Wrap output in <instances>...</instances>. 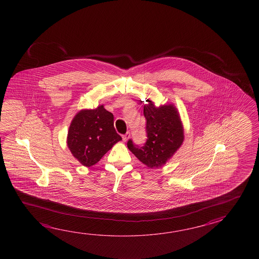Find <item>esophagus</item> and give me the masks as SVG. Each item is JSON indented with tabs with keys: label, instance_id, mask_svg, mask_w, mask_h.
Listing matches in <instances>:
<instances>
[{
	"label": "esophagus",
	"instance_id": "34e87169",
	"mask_svg": "<svg viewBox=\"0 0 259 259\" xmlns=\"http://www.w3.org/2000/svg\"><path fill=\"white\" fill-rule=\"evenodd\" d=\"M130 137H131V133H130V132H127L126 134H124V135L122 136V138H123V141H124V142H127V140L130 139Z\"/></svg>",
	"mask_w": 259,
	"mask_h": 259
}]
</instances>
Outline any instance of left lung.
Returning a JSON list of instances; mask_svg holds the SVG:
<instances>
[{"label":"left lung","mask_w":259,"mask_h":259,"mask_svg":"<svg viewBox=\"0 0 259 259\" xmlns=\"http://www.w3.org/2000/svg\"><path fill=\"white\" fill-rule=\"evenodd\" d=\"M147 102L143 106V114L147 121V141L143 146H138L128 140L127 148L150 168H159L182 146L184 130L175 105L155 106L151 100Z\"/></svg>","instance_id":"left-lung-1"}]
</instances>
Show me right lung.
<instances>
[{
	"label": "right lung",
	"mask_w": 259,
	"mask_h": 259,
	"mask_svg": "<svg viewBox=\"0 0 259 259\" xmlns=\"http://www.w3.org/2000/svg\"><path fill=\"white\" fill-rule=\"evenodd\" d=\"M121 140L114 127L113 114L102 105L77 112L68 128L66 143L81 165L92 166Z\"/></svg>",
	"instance_id": "right-lung-1"
}]
</instances>
